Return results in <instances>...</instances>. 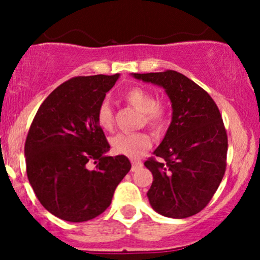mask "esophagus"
<instances>
[{"mask_svg":"<svg viewBox=\"0 0 260 260\" xmlns=\"http://www.w3.org/2000/svg\"><path fill=\"white\" fill-rule=\"evenodd\" d=\"M142 166H143L142 161H139V160H133L132 161V171H137V170L142 168Z\"/></svg>","mask_w":260,"mask_h":260,"instance_id":"34e87169","label":"esophagus"}]
</instances>
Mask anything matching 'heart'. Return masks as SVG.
<instances>
[{"instance_id":"obj_1","label":"heart","mask_w":260,"mask_h":260,"mask_svg":"<svg viewBox=\"0 0 260 260\" xmlns=\"http://www.w3.org/2000/svg\"><path fill=\"white\" fill-rule=\"evenodd\" d=\"M124 99L143 113L145 123L160 132L168 123V110L162 104H156V98L148 89L133 86L124 92ZM96 122L104 131H112L115 123L113 109L109 101L104 100L96 110ZM112 150L116 154L138 157L149 150L153 139L147 133H120L110 139Z\"/></svg>"}]
</instances>
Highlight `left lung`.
<instances>
[{"instance_id": "left-lung-1", "label": "left lung", "mask_w": 260, "mask_h": 260, "mask_svg": "<svg viewBox=\"0 0 260 260\" xmlns=\"http://www.w3.org/2000/svg\"><path fill=\"white\" fill-rule=\"evenodd\" d=\"M133 77L162 86L172 103L165 138L144 162L154 177L147 193L150 205L174 219L196 215L225 175L228 133L221 113L204 89L176 71Z\"/></svg>"}]
</instances>
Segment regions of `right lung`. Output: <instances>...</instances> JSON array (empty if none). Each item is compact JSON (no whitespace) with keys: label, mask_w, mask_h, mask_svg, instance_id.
<instances>
[{"label":"right lung","mask_w":260,"mask_h":260,"mask_svg":"<svg viewBox=\"0 0 260 260\" xmlns=\"http://www.w3.org/2000/svg\"><path fill=\"white\" fill-rule=\"evenodd\" d=\"M118 77L68 79L44 100L29 128L24 147L29 183L43 207L66 221L103 214L132 166L124 155L107 156L110 144L96 122L98 107Z\"/></svg>","instance_id":"right-lung-1"}]
</instances>
